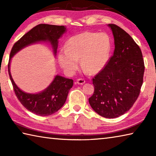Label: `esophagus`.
<instances>
[{"instance_id":"esophagus-1","label":"esophagus","mask_w":156,"mask_h":156,"mask_svg":"<svg viewBox=\"0 0 156 156\" xmlns=\"http://www.w3.org/2000/svg\"><path fill=\"white\" fill-rule=\"evenodd\" d=\"M76 83H77L78 84H80V85H82V84L85 83V80H84V79H82V78L78 79V80H76Z\"/></svg>"}]
</instances>
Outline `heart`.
<instances>
[{
    "label": "heart",
    "mask_w": 156,
    "mask_h": 156,
    "mask_svg": "<svg viewBox=\"0 0 156 156\" xmlns=\"http://www.w3.org/2000/svg\"><path fill=\"white\" fill-rule=\"evenodd\" d=\"M111 43L108 35L104 33L83 32L70 37L66 48L58 54V61L65 72L73 75L79 67L93 75L102 70L108 61Z\"/></svg>",
    "instance_id": "b5f03b06"
}]
</instances>
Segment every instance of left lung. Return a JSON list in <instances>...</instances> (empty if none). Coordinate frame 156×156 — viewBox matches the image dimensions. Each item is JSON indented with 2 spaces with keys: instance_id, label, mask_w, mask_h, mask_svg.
I'll return each instance as SVG.
<instances>
[{
  "instance_id": "obj_1",
  "label": "left lung",
  "mask_w": 156,
  "mask_h": 156,
  "mask_svg": "<svg viewBox=\"0 0 156 156\" xmlns=\"http://www.w3.org/2000/svg\"><path fill=\"white\" fill-rule=\"evenodd\" d=\"M114 37L115 50L106 67L93 79L94 93L90 106L103 117L125 114L139 95L145 66L139 46L117 25L108 24Z\"/></svg>"
}]
</instances>
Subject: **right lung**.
Listing matches in <instances>:
<instances>
[{
  "label": "right lung",
  "instance_id": "right-lung-1",
  "mask_svg": "<svg viewBox=\"0 0 156 156\" xmlns=\"http://www.w3.org/2000/svg\"><path fill=\"white\" fill-rule=\"evenodd\" d=\"M67 32L66 26L40 24L23 35L11 49L8 71L17 98L24 108L34 114L48 116L57 112L66 103L67 95L73 86V80L56 75L48 87L36 93H27L17 86L11 76L10 65L11 58L19 51L31 44L46 42L52 48L54 55L57 51L58 39Z\"/></svg>",
  "mask_w": 156,
  "mask_h": 156
}]
</instances>
